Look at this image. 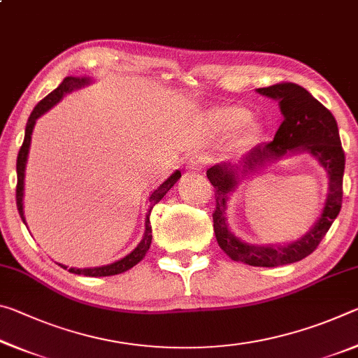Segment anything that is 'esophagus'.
Returning <instances> with one entry per match:
<instances>
[{"label":"esophagus","mask_w":358,"mask_h":358,"mask_svg":"<svg viewBox=\"0 0 358 358\" xmlns=\"http://www.w3.org/2000/svg\"><path fill=\"white\" fill-rule=\"evenodd\" d=\"M207 162H208V157L205 155H194L189 157V161H187V169L192 172H199L207 166Z\"/></svg>","instance_id":"obj_1"}]
</instances>
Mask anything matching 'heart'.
I'll return each instance as SVG.
<instances>
[{"instance_id":"obj_1","label":"heart","mask_w":358,"mask_h":358,"mask_svg":"<svg viewBox=\"0 0 358 358\" xmlns=\"http://www.w3.org/2000/svg\"><path fill=\"white\" fill-rule=\"evenodd\" d=\"M248 118H250V112L240 107L222 108V110L216 113V121L227 131L238 128V126L243 124ZM259 134H260V126L257 123H251L245 132V141L246 142L256 141Z\"/></svg>"}]
</instances>
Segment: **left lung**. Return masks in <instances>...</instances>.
Masks as SVG:
<instances>
[{"instance_id": "left-lung-1", "label": "left lung", "mask_w": 358, "mask_h": 358, "mask_svg": "<svg viewBox=\"0 0 358 358\" xmlns=\"http://www.w3.org/2000/svg\"><path fill=\"white\" fill-rule=\"evenodd\" d=\"M257 92L280 101L284 115L273 141L252 148L241 159V173L254 171L265 161L276 159L287 151L305 150L320 162L329 173V196L322 215L310 232L295 243L284 246H252L235 237L226 222V203L229 192L237 185L238 166L221 164L207 171L210 183L215 187L216 208L213 211V229L221 250L230 259L252 266H280L305 259L316 250L329 232L343 203V175L346 156L341 147L336 120L325 106L313 98L305 88L292 82H281Z\"/></svg>"}]
</instances>
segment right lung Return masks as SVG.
Segmentation results:
<instances>
[{
  "mask_svg": "<svg viewBox=\"0 0 358 358\" xmlns=\"http://www.w3.org/2000/svg\"><path fill=\"white\" fill-rule=\"evenodd\" d=\"M90 82V78H80V77H66L64 80L62 82V85L57 90H53L50 94H47L44 99L41 102H38V106L33 108L31 115H29L28 118V123H27V129H25V138H23V143L20 147L19 151V156H17V187H15V199H17V208H19V213L22 221L25 222V216H23V203H22V199H23V178H25V166H27V156H28V150H29V143H31V134H33V128H34V123L36 120H38L41 115H44L48 108H52L53 106L57 104V102L63 98L66 93H71L72 90H77V88H82L83 85H87ZM181 177V172L177 171L175 173H172L171 178H167L164 183H162L157 189L153 191V194L150 196V211L147 215V221H145V235L141 243L136 248L134 251L128 256L123 257L118 262L110 264V265H106V266H96V268H69L68 271L71 273H76V275H85V276H112V275H118V273H123V271L132 268V266L137 265L141 260L145 257V254H147L148 248L151 245V238H153V235H151V224H150V213H151V208L155 207V205L161 201L162 197L166 196V192L171 189V187L177 183V180ZM62 265V264H59ZM63 268H68L66 265H62Z\"/></svg>",
  "mask_w": 358,
  "mask_h": 358,
  "instance_id": "right-lung-1",
  "label": "right lung"
}]
</instances>
